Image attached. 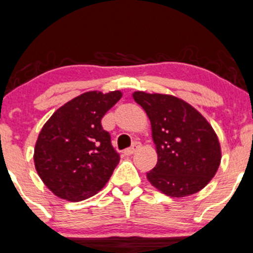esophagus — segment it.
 Returning <instances> with one entry per match:
<instances>
[{"label": "esophagus", "instance_id": "34e87169", "mask_svg": "<svg viewBox=\"0 0 253 253\" xmlns=\"http://www.w3.org/2000/svg\"><path fill=\"white\" fill-rule=\"evenodd\" d=\"M139 147H140V144H139V143H137V142H135L134 144L132 145L131 148H127V149H125V150H124V154H125V155H126V156H129V155H132V154H133V153H135V151H137V149L139 148Z\"/></svg>", "mask_w": 253, "mask_h": 253}]
</instances>
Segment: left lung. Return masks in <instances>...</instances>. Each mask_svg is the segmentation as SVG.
<instances>
[{
	"label": "left lung",
	"mask_w": 253,
	"mask_h": 253,
	"mask_svg": "<svg viewBox=\"0 0 253 253\" xmlns=\"http://www.w3.org/2000/svg\"><path fill=\"white\" fill-rule=\"evenodd\" d=\"M147 113L158 153L149 182L166 195L184 198L206 187L220 164V145L207 120L184 100L169 94L134 92Z\"/></svg>",
	"instance_id": "obj_1"
}]
</instances>
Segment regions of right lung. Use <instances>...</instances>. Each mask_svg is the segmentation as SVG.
<instances>
[{
	"label": "right lung",
	"instance_id": "obj_1",
	"mask_svg": "<svg viewBox=\"0 0 253 253\" xmlns=\"http://www.w3.org/2000/svg\"><path fill=\"white\" fill-rule=\"evenodd\" d=\"M122 93L91 91L60 106L43 125L34 162L42 182L54 195L81 201L95 195L118 166L120 155L111 145L102 119Z\"/></svg>",
	"mask_w": 253,
	"mask_h": 253
}]
</instances>
